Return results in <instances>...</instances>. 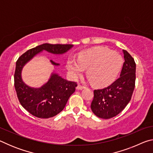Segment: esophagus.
<instances>
[{
  "label": "esophagus",
  "mask_w": 153,
  "mask_h": 153,
  "mask_svg": "<svg viewBox=\"0 0 153 153\" xmlns=\"http://www.w3.org/2000/svg\"><path fill=\"white\" fill-rule=\"evenodd\" d=\"M84 88H85L84 86H82L80 84H77V86L76 87V89L77 90H82V89H84Z\"/></svg>",
  "instance_id": "1"
}]
</instances>
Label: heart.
<instances>
[{"label": "heart", "instance_id": "heart-1", "mask_svg": "<svg viewBox=\"0 0 153 153\" xmlns=\"http://www.w3.org/2000/svg\"><path fill=\"white\" fill-rule=\"evenodd\" d=\"M123 63L120 54L103 46H96L79 54L77 59L70 58L67 61V68L74 77L86 74L93 86L106 87L115 81Z\"/></svg>", "mask_w": 153, "mask_h": 153}]
</instances>
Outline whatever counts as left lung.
I'll return each instance as SVG.
<instances>
[{"instance_id":"left-lung-1","label":"left lung","mask_w":153,"mask_h":153,"mask_svg":"<svg viewBox=\"0 0 153 153\" xmlns=\"http://www.w3.org/2000/svg\"><path fill=\"white\" fill-rule=\"evenodd\" d=\"M124 61L120 77L112 84L94 90L91 109L102 119L112 118L121 113L130 101L136 80V63L128 51L123 50Z\"/></svg>"}]
</instances>
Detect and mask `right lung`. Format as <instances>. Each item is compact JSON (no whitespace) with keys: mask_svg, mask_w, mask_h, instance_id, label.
I'll list each match as a JSON object with an SVG mask.
<instances>
[{"mask_svg":"<svg viewBox=\"0 0 153 153\" xmlns=\"http://www.w3.org/2000/svg\"><path fill=\"white\" fill-rule=\"evenodd\" d=\"M73 46V45L45 43L30 49L17 59L14 75L17 98L22 107L35 117L42 119L53 117L63 111L69 98L76 90L77 84L53 73L48 81L42 86L32 88L25 84L22 78L23 67L33 56L43 51L55 55H62ZM51 63L55 66L59 65L52 60Z\"/></svg>","mask_w":153,"mask_h":153,"instance_id":"1","label":"right lung"}]
</instances>
